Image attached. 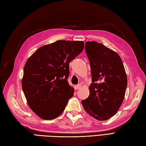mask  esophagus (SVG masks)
Instances as JSON below:
<instances>
[{"label":"esophagus","mask_w":146,"mask_h":146,"mask_svg":"<svg viewBox=\"0 0 146 146\" xmlns=\"http://www.w3.org/2000/svg\"><path fill=\"white\" fill-rule=\"evenodd\" d=\"M81 85L80 84H78V85H75V90H78V89H80V88H81Z\"/></svg>","instance_id":"obj_1"}]
</instances>
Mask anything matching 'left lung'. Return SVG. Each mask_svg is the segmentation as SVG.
I'll return each instance as SVG.
<instances>
[{"label": "left lung", "instance_id": "8db88e82", "mask_svg": "<svg viewBox=\"0 0 146 146\" xmlns=\"http://www.w3.org/2000/svg\"><path fill=\"white\" fill-rule=\"evenodd\" d=\"M85 52L92 83L89 86V96L82 104L93 118L107 120L115 115L123 101L127 87L124 66L118 54L101 43L87 42Z\"/></svg>", "mask_w": 146, "mask_h": 146}]
</instances>
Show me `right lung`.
<instances>
[{"label":"right lung","instance_id":"right-lung-1","mask_svg":"<svg viewBox=\"0 0 146 146\" xmlns=\"http://www.w3.org/2000/svg\"><path fill=\"white\" fill-rule=\"evenodd\" d=\"M84 48L83 41L58 40L38 48L26 62L22 88L40 118L52 119L63 112L74 94L67 80L69 64Z\"/></svg>","mask_w":146,"mask_h":146}]
</instances>
